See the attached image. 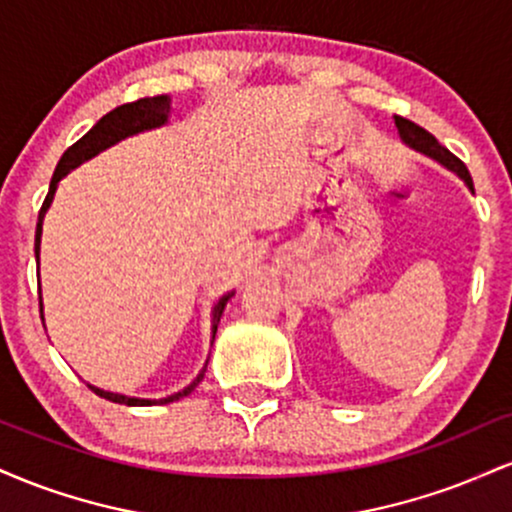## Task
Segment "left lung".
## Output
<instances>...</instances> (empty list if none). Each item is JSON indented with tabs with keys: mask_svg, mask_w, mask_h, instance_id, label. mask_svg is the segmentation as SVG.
<instances>
[{
	"mask_svg": "<svg viewBox=\"0 0 512 512\" xmlns=\"http://www.w3.org/2000/svg\"><path fill=\"white\" fill-rule=\"evenodd\" d=\"M395 125H397V132H399V139H402L404 144L409 146V149L419 151V154H424L428 158H433V161H438L440 166L452 170V173L460 178L464 185L469 187V190L474 192V182H472V175H469V170L464 163L460 161L457 156H452L445 146L438 144V139L433 137L431 132H426L424 127L414 125L411 120H404V117L395 115Z\"/></svg>",
	"mask_w": 512,
	"mask_h": 512,
	"instance_id": "1",
	"label": "left lung"
}]
</instances>
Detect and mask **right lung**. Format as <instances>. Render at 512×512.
<instances>
[{
  "instance_id": "add662e5",
  "label": "right lung",
  "mask_w": 512,
  "mask_h": 512,
  "mask_svg": "<svg viewBox=\"0 0 512 512\" xmlns=\"http://www.w3.org/2000/svg\"><path fill=\"white\" fill-rule=\"evenodd\" d=\"M168 117H170V96H154V98H142V101H134V103H125V105H120V108L110 110L108 115H103L101 120H98L96 125L88 129L84 137L79 139V142H76L74 146H69V149L64 151V156L60 158V163H57V168H55V175H52V180H50L48 197H45L43 209H40V214H38V226H35V260H38V264H40V236H43V219H45V214H48L52 199H55L57 185H60V180L64 178V175L72 173L76 166H81V163L88 161V158L98 156L101 151L110 149V146H115L117 142H122V139L132 137V134L146 132V129L163 127L168 122ZM233 296H236V291L223 293L219 301L214 303V308H211V339L216 337V327H219L223 308H226V303L231 301ZM40 317H43V298H40ZM43 320H45V317H43ZM43 325H45V322H43ZM207 363H204V368L199 370V375L195 380H192L190 385L182 387V390L175 392V395H168V397H161V399L127 397V395H120V392L103 390V387H96L91 383H88V387H91V390L96 392L98 397L110 399V402H115V404H127V407L170 404V402H178V399H182V397H187L199 383H202L204 373H207Z\"/></svg>"
}]
</instances>
